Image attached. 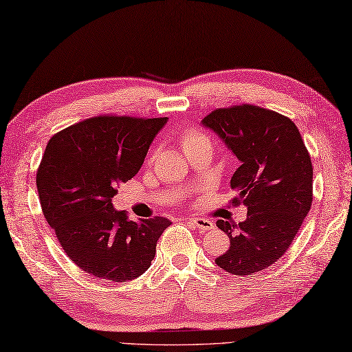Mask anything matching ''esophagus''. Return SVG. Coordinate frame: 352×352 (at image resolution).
<instances>
[{
  "label": "esophagus",
  "mask_w": 352,
  "mask_h": 352,
  "mask_svg": "<svg viewBox=\"0 0 352 352\" xmlns=\"http://www.w3.org/2000/svg\"><path fill=\"white\" fill-rule=\"evenodd\" d=\"M190 221H192V224H195V226H197L198 229L204 230V232H207V230L215 229L214 221L207 220V218H203V217H193V218H190Z\"/></svg>",
  "instance_id": "1"
}]
</instances>
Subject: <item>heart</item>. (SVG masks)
Wrapping results in <instances>:
<instances>
[{
	"label": "heart",
	"mask_w": 352,
	"mask_h": 352,
	"mask_svg": "<svg viewBox=\"0 0 352 352\" xmlns=\"http://www.w3.org/2000/svg\"><path fill=\"white\" fill-rule=\"evenodd\" d=\"M201 142H209V137H207L204 132H201L197 128H190L182 132L181 135V145L184 148V151H187L195 145H198Z\"/></svg>",
	"instance_id": "b5f03b06"
}]
</instances>
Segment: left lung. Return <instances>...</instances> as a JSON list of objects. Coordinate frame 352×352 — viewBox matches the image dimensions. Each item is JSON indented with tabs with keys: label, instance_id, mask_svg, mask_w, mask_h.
Returning a JSON list of instances; mask_svg holds the SVG:
<instances>
[{
	"label": "left lung",
	"instance_id": "left-lung-1",
	"mask_svg": "<svg viewBox=\"0 0 352 352\" xmlns=\"http://www.w3.org/2000/svg\"><path fill=\"white\" fill-rule=\"evenodd\" d=\"M203 124L240 160L230 177V187L239 193L232 204L248 207L245 221H217L228 234L229 250L215 262L235 276L262 272L285 254L312 206L310 154L296 124L270 109L221 107Z\"/></svg>",
	"mask_w": 352,
	"mask_h": 352
}]
</instances>
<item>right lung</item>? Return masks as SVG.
<instances>
[{"label":"right lung","instance_id":"1","mask_svg":"<svg viewBox=\"0 0 352 352\" xmlns=\"http://www.w3.org/2000/svg\"><path fill=\"white\" fill-rule=\"evenodd\" d=\"M164 118L100 115L50 138L37 170V192L46 221L62 250L95 278L128 282L151 265L170 220L132 221L112 198L134 177Z\"/></svg>","mask_w":352,"mask_h":352}]
</instances>
